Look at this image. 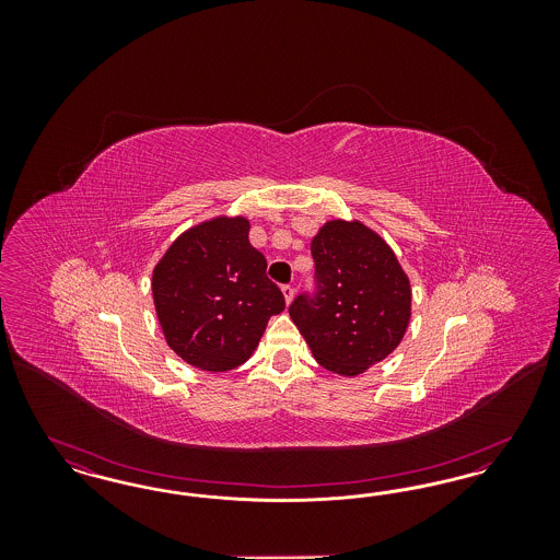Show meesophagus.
I'll use <instances>...</instances> for the list:
<instances>
[{
	"instance_id": "esophagus-1",
	"label": "esophagus",
	"mask_w": 560,
	"mask_h": 560,
	"mask_svg": "<svg viewBox=\"0 0 560 560\" xmlns=\"http://www.w3.org/2000/svg\"><path fill=\"white\" fill-rule=\"evenodd\" d=\"M281 292H283V295H285V302H288V304H290V302H292V298H293L292 285H281Z\"/></svg>"
}]
</instances>
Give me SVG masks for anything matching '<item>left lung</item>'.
<instances>
[{
    "instance_id": "obj_1",
    "label": "left lung",
    "mask_w": 560,
    "mask_h": 560,
    "mask_svg": "<svg viewBox=\"0 0 560 560\" xmlns=\"http://www.w3.org/2000/svg\"><path fill=\"white\" fill-rule=\"evenodd\" d=\"M315 293L290 317L325 370L359 375L399 347L411 317V285L395 252L365 224L329 220L311 243Z\"/></svg>"
}]
</instances>
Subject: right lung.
<instances>
[{
	"instance_id": "add662e5",
	"label": "right lung",
	"mask_w": 560,
	"mask_h": 560,
	"mask_svg": "<svg viewBox=\"0 0 560 560\" xmlns=\"http://www.w3.org/2000/svg\"><path fill=\"white\" fill-rule=\"evenodd\" d=\"M151 285L167 347L203 372L240 368L268 319L285 308L243 215H218L185 231L158 262Z\"/></svg>"
}]
</instances>
